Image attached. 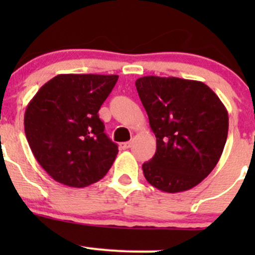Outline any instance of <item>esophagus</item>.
I'll list each match as a JSON object with an SVG mask.
<instances>
[{
  "mask_svg": "<svg viewBox=\"0 0 255 255\" xmlns=\"http://www.w3.org/2000/svg\"><path fill=\"white\" fill-rule=\"evenodd\" d=\"M132 146V142H125V143H121V148L125 150V149H129Z\"/></svg>",
  "mask_w": 255,
  "mask_h": 255,
  "instance_id": "1",
  "label": "esophagus"
}]
</instances>
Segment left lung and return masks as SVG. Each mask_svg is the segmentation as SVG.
<instances>
[{"mask_svg": "<svg viewBox=\"0 0 255 255\" xmlns=\"http://www.w3.org/2000/svg\"><path fill=\"white\" fill-rule=\"evenodd\" d=\"M138 95L156 137V151L143 164L146 181L164 192L186 191L213 170L228 134V112L204 82L143 76Z\"/></svg>", "mask_w": 255, "mask_h": 255, "instance_id": "1", "label": "left lung"}]
</instances>
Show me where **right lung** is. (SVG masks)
<instances>
[{
    "instance_id": "add662e5",
    "label": "right lung",
    "mask_w": 255,
    "mask_h": 255,
    "mask_svg": "<svg viewBox=\"0 0 255 255\" xmlns=\"http://www.w3.org/2000/svg\"><path fill=\"white\" fill-rule=\"evenodd\" d=\"M118 75L60 74L28 104L24 132L32 153L55 181L85 187L107 174L117 144L105 134L99 110Z\"/></svg>"
}]
</instances>
